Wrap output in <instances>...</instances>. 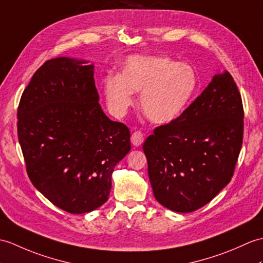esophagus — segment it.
<instances>
[{"instance_id": "esophagus-1", "label": "esophagus", "mask_w": 263, "mask_h": 263, "mask_svg": "<svg viewBox=\"0 0 263 263\" xmlns=\"http://www.w3.org/2000/svg\"><path fill=\"white\" fill-rule=\"evenodd\" d=\"M131 141L133 145H141L144 141V134L142 131H134L131 136Z\"/></svg>"}]
</instances>
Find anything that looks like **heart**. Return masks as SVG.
Returning <instances> with one entry per match:
<instances>
[{"label":"heart","mask_w":263,"mask_h":263,"mask_svg":"<svg viewBox=\"0 0 263 263\" xmlns=\"http://www.w3.org/2000/svg\"><path fill=\"white\" fill-rule=\"evenodd\" d=\"M195 69L164 54L134 56L121 75H107L104 93L109 106L123 114L133 104V91H141L140 106L144 117L156 124H167L179 118L197 89Z\"/></svg>","instance_id":"1"}]
</instances>
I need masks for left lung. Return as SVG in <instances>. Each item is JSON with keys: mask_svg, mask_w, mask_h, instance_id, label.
<instances>
[{"mask_svg": "<svg viewBox=\"0 0 263 263\" xmlns=\"http://www.w3.org/2000/svg\"><path fill=\"white\" fill-rule=\"evenodd\" d=\"M244 111L229 71L216 75L179 118L157 126L143 143L156 199L191 213L231 181L243 142Z\"/></svg>", "mask_w": 263, "mask_h": 263, "instance_id": "8db88e82", "label": "left lung"}]
</instances>
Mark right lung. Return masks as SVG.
Instances as JSON below:
<instances>
[{"label":"right lung","instance_id":"add662e5","mask_svg":"<svg viewBox=\"0 0 263 263\" xmlns=\"http://www.w3.org/2000/svg\"><path fill=\"white\" fill-rule=\"evenodd\" d=\"M47 60L22 93L17 139L27 174L51 203L71 214L108 199L115 166L131 150L130 129L99 104L93 65Z\"/></svg>","mask_w":263,"mask_h":263}]
</instances>
